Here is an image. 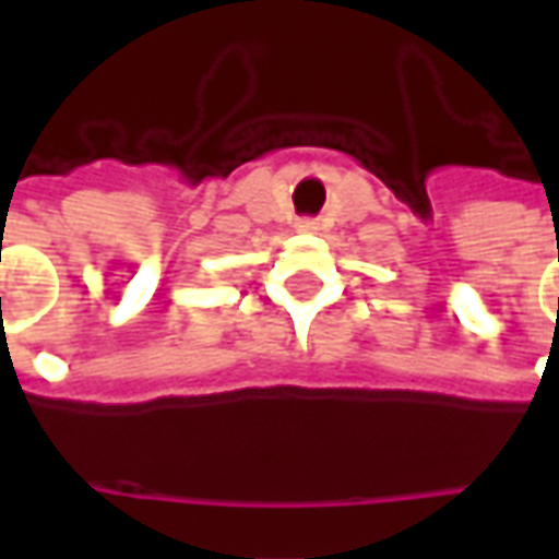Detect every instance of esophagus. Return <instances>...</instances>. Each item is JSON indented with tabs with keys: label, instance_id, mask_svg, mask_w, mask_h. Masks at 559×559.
Segmentation results:
<instances>
[{
	"label": "esophagus",
	"instance_id": "obj_1",
	"mask_svg": "<svg viewBox=\"0 0 559 559\" xmlns=\"http://www.w3.org/2000/svg\"><path fill=\"white\" fill-rule=\"evenodd\" d=\"M299 230H305V233H314V230H317V221H311V218L299 221Z\"/></svg>",
	"mask_w": 559,
	"mask_h": 559
}]
</instances>
